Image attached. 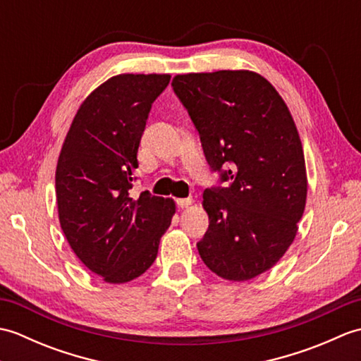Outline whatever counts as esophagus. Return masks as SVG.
<instances>
[{
	"instance_id": "obj_1",
	"label": "esophagus",
	"mask_w": 361,
	"mask_h": 361,
	"mask_svg": "<svg viewBox=\"0 0 361 361\" xmlns=\"http://www.w3.org/2000/svg\"><path fill=\"white\" fill-rule=\"evenodd\" d=\"M194 203V200L190 197H188V198H178V200H176V204H178V208H189L190 204Z\"/></svg>"
}]
</instances>
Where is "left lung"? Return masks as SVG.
Masks as SVG:
<instances>
[{
    "label": "left lung",
    "instance_id": "1",
    "mask_svg": "<svg viewBox=\"0 0 361 361\" xmlns=\"http://www.w3.org/2000/svg\"><path fill=\"white\" fill-rule=\"evenodd\" d=\"M176 96L228 188L206 189L209 226L197 243L206 267L228 281H250L286 255L298 233L307 172L293 116L262 75L248 70L176 74Z\"/></svg>",
    "mask_w": 361,
    "mask_h": 361
}]
</instances>
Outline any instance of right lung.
<instances>
[{"label":"right lung","mask_w":361,"mask_h":361,"mask_svg":"<svg viewBox=\"0 0 361 361\" xmlns=\"http://www.w3.org/2000/svg\"><path fill=\"white\" fill-rule=\"evenodd\" d=\"M171 74H118L79 106L56 169L59 221L74 255L109 283L140 278L155 262L175 216L172 198L133 197L136 153Z\"/></svg>","instance_id":"right-lung-1"}]
</instances>
